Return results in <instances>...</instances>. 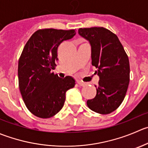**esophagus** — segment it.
Instances as JSON below:
<instances>
[{"mask_svg":"<svg viewBox=\"0 0 148 148\" xmlns=\"http://www.w3.org/2000/svg\"><path fill=\"white\" fill-rule=\"evenodd\" d=\"M77 83H78V84L79 86H85L86 85L85 83L82 82H81V81H78V82H77Z\"/></svg>","mask_w":148,"mask_h":148,"instance_id":"esophagus-1","label":"esophagus"}]
</instances>
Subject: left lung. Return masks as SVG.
I'll return each mask as SVG.
<instances>
[{
  "mask_svg": "<svg viewBox=\"0 0 148 148\" xmlns=\"http://www.w3.org/2000/svg\"><path fill=\"white\" fill-rule=\"evenodd\" d=\"M78 34L91 46L92 65L98 75L95 97L87 101L92 110L108 114L119 107L130 83V61L118 37L103 27L80 28Z\"/></svg>",
  "mask_w": 148,
  "mask_h": 148,
  "instance_id": "8db88e82",
  "label": "left lung"
}]
</instances>
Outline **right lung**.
<instances>
[{
    "mask_svg": "<svg viewBox=\"0 0 148 148\" xmlns=\"http://www.w3.org/2000/svg\"><path fill=\"white\" fill-rule=\"evenodd\" d=\"M75 34L74 29H39L23 49L18 60V86L26 106L36 116L48 119L58 114L66 91L75 85L73 77L61 79L51 72L58 60V47Z\"/></svg>",
    "mask_w": 148,
    "mask_h": 148,
    "instance_id": "add662e5",
    "label": "right lung"
}]
</instances>
